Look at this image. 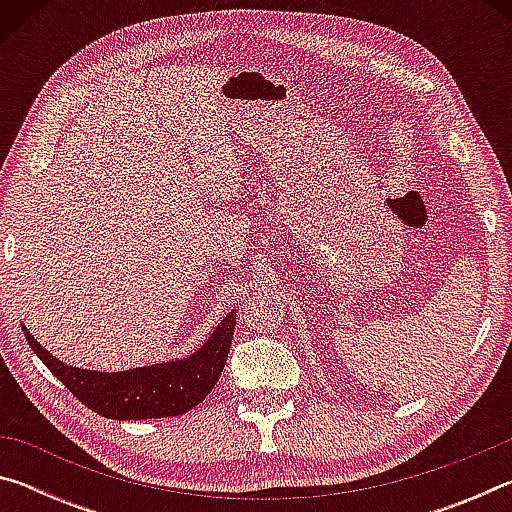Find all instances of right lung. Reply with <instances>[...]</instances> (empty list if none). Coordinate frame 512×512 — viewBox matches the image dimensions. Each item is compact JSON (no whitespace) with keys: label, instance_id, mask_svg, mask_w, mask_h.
Returning <instances> with one entry per match:
<instances>
[{"label":"right lung","instance_id":"obj_1","mask_svg":"<svg viewBox=\"0 0 512 512\" xmlns=\"http://www.w3.org/2000/svg\"><path fill=\"white\" fill-rule=\"evenodd\" d=\"M237 309L228 311L203 345L180 359L106 372L69 366L33 339L22 323L31 350L94 413L110 420L176 418L201 404L219 381L228 361Z\"/></svg>","mask_w":512,"mask_h":512}]
</instances>
